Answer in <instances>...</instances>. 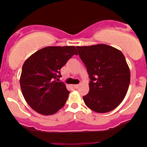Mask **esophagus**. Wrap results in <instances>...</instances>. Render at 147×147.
<instances>
[{
    "instance_id": "34e87169",
    "label": "esophagus",
    "mask_w": 147,
    "mask_h": 147,
    "mask_svg": "<svg viewBox=\"0 0 147 147\" xmlns=\"http://www.w3.org/2000/svg\"><path fill=\"white\" fill-rule=\"evenodd\" d=\"M79 86H80L79 85H73V87H74V88H76V89H77V88H79Z\"/></svg>"
}]
</instances>
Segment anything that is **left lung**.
Returning <instances> with one entry per match:
<instances>
[{"instance_id":"8db88e82","label":"left lung","mask_w":147,"mask_h":147,"mask_svg":"<svg viewBox=\"0 0 147 147\" xmlns=\"http://www.w3.org/2000/svg\"><path fill=\"white\" fill-rule=\"evenodd\" d=\"M90 79L85 105L97 113L111 111L123 101L130 83V69L121 52L107 45L76 47Z\"/></svg>"}]
</instances>
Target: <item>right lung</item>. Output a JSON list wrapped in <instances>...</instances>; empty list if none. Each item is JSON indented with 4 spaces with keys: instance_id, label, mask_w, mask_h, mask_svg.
I'll return each instance as SVG.
<instances>
[{
    "instance_id": "1",
    "label": "right lung",
    "mask_w": 147,
    "mask_h": 147,
    "mask_svg": "<svg viewBox=\"0 0 147 147\" xmlns=\"http://www.w3.org/2000/svg\"><path fill=\"white\" fill-rule=\"evenodd\" d=\"M74 55V46L47 47L33 54L22 67L20 85L32 109L40 114H55L65 105L69 92L57 82L60 69Z\"/></svg>"
}]
</instances>
